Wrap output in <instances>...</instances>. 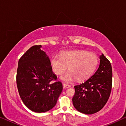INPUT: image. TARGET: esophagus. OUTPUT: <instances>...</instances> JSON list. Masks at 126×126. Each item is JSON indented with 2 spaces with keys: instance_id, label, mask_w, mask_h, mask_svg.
<instances>
[{
  "instance_id": "esophagus-1",
  "label": "esophagus",
  "mask_w": 126,
  "mask_h": 126,
  "mask_svg": "<svg viewBox=\"0 0 126 126\" xmlns=\"http://www.w3.org/2000/svg\"><path fill=\"white\" fill-rule=\"evenodd\" d=\"M63 88H68L70 87V85H68V84H63Z\"/></svg>"
}]
</instances>
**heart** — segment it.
Returning a JSON list of instances; mask_svg holds the SVG:
<instances>
[{
  "label": "heart",
  "mask_w": 126,
  "mask_h": 126,
  "mask_svg": "<svg viewBox=\"0 0 126 126\" xmlns=\"http://www.w3.org/2000/svg\"><path fill=\"white\" fill-rule=\"evenodd\" d=\"M98 58L94 53L84 50L65 51L60 56H54L50 60L53 71L60 75L67 69L69 70L60 77L64 82H72L77 79L82 81L89 78L97 66Z\"/></svg>",
  "instance_id": "heart-1"
}]
</instances>
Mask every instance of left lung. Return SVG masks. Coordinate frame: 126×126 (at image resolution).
<instances>
[{"label":"left lung","mask_w":126,"mask_h":126,"mask_svg":"<svg viewBox=\"0 0 126 126\" xmlns=\"http://www.w3.org/2000/svg\"><path fill=\"white\" fill-rule=\"evenodd\" d=\"M100 65L96 72L85 82L75 85L72 101L77 111L91 115L99 111L107 102L112 83L111 63L101 54Z\"/></svg>","instance_id":"8db88e82"}]
</instances>
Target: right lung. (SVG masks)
Instances as JSON below:
<instances>
[{
    "label": "right lung",
    "mask_w": 126,
    "mask_h": 126,
    "mask_svg": "<svg viewBox=\"0 0 126 126\" xmlns=\"http://www.w3.org/2000/svg\"><path fill=\"white\" fill-rule=\"evenodd\" d=\"M41 47L32 46L20 58L16 74L22 101L29 109L38 113L52 109L63 91V84L56 81L49 57Z\"/></svg>",
    "instance_id": "add662e5"
}]
</instances>
